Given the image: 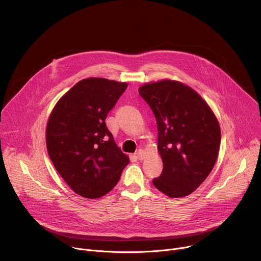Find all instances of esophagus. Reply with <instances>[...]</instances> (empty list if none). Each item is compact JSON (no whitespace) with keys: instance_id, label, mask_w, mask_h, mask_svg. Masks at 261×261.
<instances>
[{"instance_id":"obj_1","label":"esophagus","mask_w":261,"mask_h":261,"mask_svg":"<svg viewBox=\"0 0 261 261\" xmlns=\"http://www.w3.org/2000/svg\"><path fill=\"white\" fill-rule=\"evenodd\" d=\"M135 155H136V157H137L139 160H142V159L144 158V152H143L142 150H140V148L136 152Z\"/></svg>"}]
</instances>
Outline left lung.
Returning <instances> with one entry per match:
<instances>
[{"instance_id":"8db88e82","label":"left lung","mask_w":261,"mask_h":261,"mask_svg":"<svg viewBox=\"0 0 261 261\" xmlns=\"http://www.w3.org/2000/svg\"><path fill=\"white\" fill-rule=\"evenodd\" d=\"M138 92L157 122L163 170L153 184L169 197L187 196L216 163L221 141L219 123L206 102L181 83L165 80L145 84Z\"/></svg>"}]
</instances>
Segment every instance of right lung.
Segmentation results:
<instances>
[{"mask_svg": "<svg viewBox=\"0 0 261 261\" xmlns=\"http://www.w3.org/2000/svg\"><path fill=\"white\" fill-rule=\"evenodd\" d=\"M127 87L126 83L105 79L83 80L58 101L49 117V158L81 196L94 199L107 194L129 163L105 124Z\"/></svg>", "mask_w": 261, "mask_h": 261, "instance_id": "1", "label": "right lung"}]
</instances>
